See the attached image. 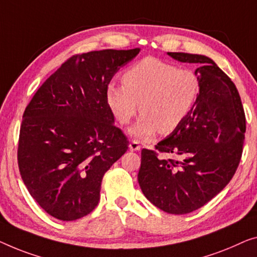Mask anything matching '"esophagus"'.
Returning <instances> with one entry per match:
<instances>
[{
	"label": "esophagus",
	"instance_id": "obj_1",
	"mask_svg": "<svg viewBox=\"0 0 257 257\" xmlns=\"http://www.w3.org/2000/svg\"><path fill=\"white\" fill-rule=\"evenodd\" d=\"M129 149L132 151H139L141 150V145L137 141H132V143L129 144Z\"/></svg>",
	"mask_w": 257,
	"mask_h": 257
}]
</instances>
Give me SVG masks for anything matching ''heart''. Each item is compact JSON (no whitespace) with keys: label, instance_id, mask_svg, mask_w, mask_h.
<instances>
[{"label":"heart","instance_id":"heart-1","mask_svg":"<svg viewBox=\"0 0 257 257\" xmlns=\"http://www.w3.org/2000/svg\"><path fill=\"white\" fill-rule=\"evenodd\" d=\"M122 83L109 84L107 102L121 124L129 123L139 109L143 113L129 130L143 141L150 140L158 130L173 132L188 115L200 92V80L194 71L155 57L129 68Z\"/></svg>","mask_w":257,"mask_h":257}]
</instances>
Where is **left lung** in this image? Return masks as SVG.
<instances>
[{"instance_id":"left-lung-1","label":"left lung","mask_w":257,"mask_h":257,"mask_svg":"<svg viewBox=\"0 0 257 257\" xmlns=\"http://www.w3.org/2000/svg\"><path fill=\"white\" fill-rule=\"evenodd\" d=\"M197 63L200 93L193 108L156 150H142L139 183L153 205L172 214L200 209L219 194L239 166L246 117L231 78L208 56L167 53ZM159 153L174 155L163 159Z\"/></svg>"}]
</instances>
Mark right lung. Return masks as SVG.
Returning a JSON list of instances; mask_svg holds the SVG:
<instances>
[{
  "label": "right lung",
  "mask_w": 257,
  "mask_h": 257,
  "mask_svg": "<svg viewBox=\"0 0 257 257\" xmlns=\"http://www.w3.org/2000/svg\"><path fill=\"white\" fill-rule=\"evenodd\" d=\"M139 53L104 49L71 56L26 106L19 172L31 196L56 219L89 214L98 205L104 174L128 150L106 93L113 76Z\"/></svg>",
  "instance_id": "1"
}]
</instances>
